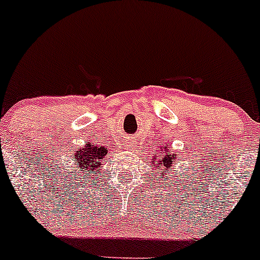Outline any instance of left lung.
Wrapping results in <instances>:
<instances>
[{
	"mask_svg": "<svg viewBox=\"0 0 260 260\" xmlns=\"http://www.w3.org/2000/svg\"><path fill=\"white\" fill-rule=\"evenodd\" d=\"M176 159V154L174 152H170L169 149L164 148V150H160L159 154L157 151H155L154 156L151 159V165L156 171H160L162 176L167 174L168 169H170L174 165V160ZM165 180V179H164Z\"/></svg>",
	"mask_w": 260,
	"mask_h": 260,
	"instance_id": "obj_1",
	"label": "left lung"
}]
</instances>
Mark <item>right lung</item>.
Masks as SVG:
<instances>
[{
	"label": "right lung",
	"instance_id": "right-lung-1",
	"mask_svg": "<svg viewBox=\"0 0 260 260\" xmlns=\"http://www.w3.org/2000/svg\"><path fill=\"white\" fill-rule=\"evenodd\" d=\"M108 150L103 146H93L87 144L75 154V164L79 165L80 171H93L100 168V161L106 156ZM90 175L91 173H86ZM82 175V174H81Z\"/></svg>",
	"mask_w": 260,
	"mask_h": 260
}]
</instances>
